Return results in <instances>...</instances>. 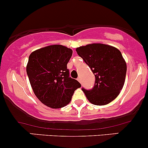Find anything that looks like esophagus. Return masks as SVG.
I'll list each match as a JSON object with an SVG mask.
<instances>
[{
    "label": "esophagus",
    "mask_w": 148,
    "mask_h": 148,
    "mask_svg": "<svg viewBox=\"0 0 148 148\" xmlns=\"http://www.w3.org/2000/svg\"><path fill=\"white\" fill-rule=\"evenodd\" d=\"M77 80H78V81H79V82H80V83H81V84H82V79H81V77H79V78H78V79H77Z\"/></svg>",
    "instance_id": "1"
}]
</instances>
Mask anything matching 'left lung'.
I'll return each instance as SVG.
<instances>
[{
  "label": "left lung",
  "mask_w": 148,
  "mask_h": 148,
  "mask_svg": "<svg viewBox=\"0 0 148 148\" xmlns=\"http://www.w3.org/2000/svg\"><path fill=\"white\" fill-rule=\"evenodd\" d=\"M94 73L96 81L91 90L82 88L88 101L104 106L119 96L125 83L127 65L122 54L115 47L93 43L76 49Z\"/></svg>",
  "instance_id": "1"
}]
</instances>
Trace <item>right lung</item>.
I'll return each instance as SVG.
<instances>
[{"label":"right lung","instance_id":"obj_1","mask_svg":"<svg viewBox=\"0 0 148 148\" xmlns=\"http://www.w3.org/2000/svg\"><path fill=\"white\" fill-rule=\"evenodd\" d=\"M72 49L61 45L45 47L29 54L26 66L33 92L43 104L60 108L71 101L80 83L69 77L67 63Z\"/></svg>","mask_w":148,"mask_h":148}]
</instances>
